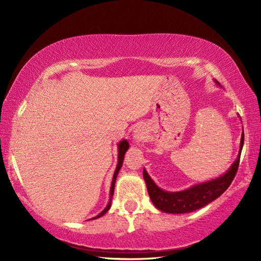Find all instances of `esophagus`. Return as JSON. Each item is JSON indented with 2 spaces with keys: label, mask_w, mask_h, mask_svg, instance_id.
Wrapping results in <instances>:
<instances>
[{
  "label": "esophagus",
  "mask_w": 261,
  "mask_h": 261,
  "mask_svg": "<svg viewBox=\"0 0 261 261\" xmlns=\"http://www.w3.org/2000/svg\"><path fill=\"white\" fill-rule=\"evenodd\" d=\"M145 135H146V132L143 127H138L136 128L135 130H134V140H135V143L139 144L141 140H143L145 138Z\"/></svg>",
  "instance_id": "obj_1"
}]
</instances>
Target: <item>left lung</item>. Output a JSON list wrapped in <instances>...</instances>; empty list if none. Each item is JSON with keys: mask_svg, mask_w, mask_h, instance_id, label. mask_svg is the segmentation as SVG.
Returning <instances> with one entry per match:
<instances>
[{"mask_svg": "<svg viewBox=\"0 0 261 261\" xmlns=\"http://www.w3.org/2000/svg\"><path fill=\"white\" fill-rule=\"evenodd\" d=\"M215 83L220 87V84L217 81H215ZM243 145L244 130L242 132L238 158H236V160L232 163L228 170L217 178L195 184L184 189V191H164V189H162L154 183L153 179L150 177L148 172L144 168V179L148 189L150 199H151L154 207L165 213L181 215V213H189L195 210H198L204 206H207L211 201L219 198V197L228 188V186L231 185L232 180L234 179L236 171H238L239 168Z\"/></svg>", "mask_w": 261, "mask_h": 261, "instance_id": "1", "label": "left lung"}]
</instances>
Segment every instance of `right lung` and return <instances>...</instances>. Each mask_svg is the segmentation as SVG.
I'll return each instance as SVG.
<instances>
[{
  "instance_id": "1",
  "label": "right lung",
  "mask_w": 261,
  "mask_h": 261,
  "mask_svg": "<svg viewBox=\"0 0 261 261\" xmlns=\"http://www.w3.org/2000/svg\"><path fill=\"white\" fill-rule=\"evenodd\" d=\"M129 148V143L126 139H122L120 140V143L117 144V164H116V168H115V171H114V174H113V178H112V183H111V187H110V199H109V202L107 204V207L102 210L98 216L93 217L92 219L90 220H94V219H98L100 217H102L103 215H106V213L108 212V210L111 208V202H112V198H113V194H114V186H115V181H116V177L118 175V172H120L122 165H123V161H124V155L126 153V151H127Z\"/></svg>"
}]
</instances>
